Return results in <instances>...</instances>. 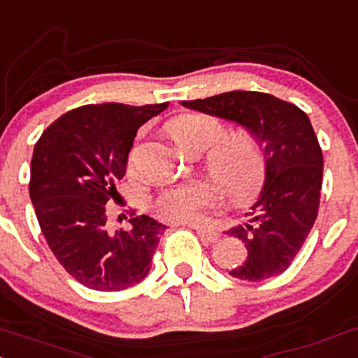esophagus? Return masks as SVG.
Instances as JSON below:
<instances>
[{"label":"esophagus","instance_id":"34e87169","mask_svg":"<svg viewBox=\"0 0 358 358\" xmlns=\"http://www.w3.org/2000/svg\"><path fill=\"white\" fill-rule=\"evenodd\" d=\"M194 229L197 231L200 241L207 243V245H210V243H215V241H217V239H219V233H217V231L206 229V227H200V226H194Z\"/></svg>","mask_w":358,"mask_h":358}]
</instances>
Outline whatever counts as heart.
Wrapping results in <instances>:
<instances>
[{
	"label": "heart",
	"mask_w": 358,
	"mask_h": 358,
	"mask_svg": "<svg viewBox=\"0 0 358 358\" xmlns=\"http://www.w3.org/2000/svg\"><path fill=\"white\" fill-rule=\"evenodd\" d=\"M168 134L185 155H202L207 171L227 202L248 203L260 194L265 183V156L248 134H227L214 117L187 113L168 124ZM219 203V192L210 183L194 182L159 192L151 210L164 222H194Z\"/></svg>",
	"instance_id": "b5f03b06"
}]
</instances>
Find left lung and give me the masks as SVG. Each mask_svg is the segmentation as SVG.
<instances>
[{"label": "left lung", "mask_w": 358, "mask_h": 358, "mask_svg": "<svg viewBox=\"0 0 358 358\" xmlns=\"http://www.w3.org/2000/svg\"><path fill=\"white\" fill-rule=\"evenodd\" d=\"M183 107L243 125L265 149L266 176L246 222L227 231L248 250L229 272L260 282L287 270L317 217L323 152L311 120L297 105L260 92H236L182 101Z\"/></svg>", "instance_id": "left-lung-1"}]
</instances>
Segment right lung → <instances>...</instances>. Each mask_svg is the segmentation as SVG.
I'll return each mask as SVG.
<instances>
[{
	"mask_svg": "<svg viewBox=\"0 0 358 358\" xmlns=\"http://www.w3.org/2000/svg\"><path fill=\"white\" fill-rule=\"evenodd\" d=\"M168 103L83 105L54 120L34 148L30 199L47 245L74 280L119 292L146 277L166 226L131 214L112 231L105 203L127 168L137 129Z\"/></svg>",
	"mask_w": 358,
	"mask_h": 358,
	"instance_id": "right-lung-1",
	"label": "right lung"
}]
</instances>
